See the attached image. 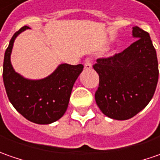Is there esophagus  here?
<instances>
[{
  "instance_id": "1",
  "label": "esophagus",
  "mask_w": 160,
  "mask_h": 160,
  "mask_svg": "<svg viewBox=\"0 0 160 160\" xmlns=\"http://www.w3.org/2000/svg\"><path fill=\"white\" fill-rule=\"evenodd\" d=\"M92 68V63H91L90 60L88 58H87L84 62V69L85 70H90Z\"/></svg>"
}]
</instances>
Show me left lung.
I'll use <instances>...</instances> for the list:
<instances>
[{
    "mask_svg": "<svg viewBox=\"0 0 160 160\" xmlns=\"http://www.w3.org/2000/svg\"><path fill=\"white\" fill-rule=\"evenodd\" d=\"M135 42L122 52L98 58L93 65L99 75L95 98L107 117L126 120L134 117L152 100L158 80L156 50L150 34L133 27Z\"/></svg>",
    "mask_w": 160,
    "mask_h": 160,
    "instance_id": "obj_1",
    "label": "left lung"
}]
</instances>
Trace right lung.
I'll return each mask as SVG.
<instances>
[{"label":"right lung","instance_id":"add662e5","mask_svg":"<svg viewBox=\"0 0 160 160\" xmlns=\"http://www.w3.org/2000/svg\"><path fill=\"white\" fill-rule=\"evenodd\" d=\"M28 26H23L12 36L4 55L3 82L9 102L26 119L36 124H50L66 112L74 82L83 70L82 64H59L48 77L28 80L16 72L10 55L17 36Z\"/></svg>","mask_w":160,"mask_h":160}]
</instances>
